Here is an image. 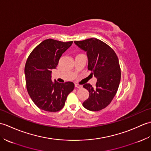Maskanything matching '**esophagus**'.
<instances>
[{"label":"esophagus","instance_id":"obj_1","mask_svg":"<svg viewBox=\"0 0 151 151\" xmlns=\"http://www.w3.org/2000/svg\"><path fill=\"white\" fill-rule=\"evenodd\" d=\"M75 86L76 88H78V89H81V88H82V86L81 85H79V84H75Z\"/></svg>","mask_w":151,"mask_h":151}]
</instances>
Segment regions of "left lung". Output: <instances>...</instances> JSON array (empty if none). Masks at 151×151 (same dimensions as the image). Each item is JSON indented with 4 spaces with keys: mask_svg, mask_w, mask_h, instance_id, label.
<instances>
[{
    "mask_svg": "<svg viewBox=\"0 0 151 151\" xmlns=\"http://www.w3.org/2000/svg\"><path fill=\"white\" fill-rule=\"evenodd\" d=\"M75 43L87 53L88 69L97 79L95 88L89 84L83 86L89 95L82 105L90 111H99L110 103L117 91L121 81L118 58L110 46L96 38Z\"/></svg>",
    "mask_w": 151,
    "mask_h": 151,
    "instance_id": "8db88e82",
    "label": "left lung"
}]
</instances>
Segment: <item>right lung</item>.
<instances>
[{"label":"right lung","instance_id":"obj_1","mask_svg":"<svg viewBox=\"0 0 151 151\" xmlns=\"http://www.w3.org/2000/svg\"><path fill=\"white\" fill-rule=\"evenodd\" d=\"M72 44L73 41L48 39L38 45L28 58L24 67L27 91L34 104L44 111H60L75 88L72 82L61 84L51 80L52 70Z\"/></svg>","mask_w":151,"mask_h":151}]
</instances>
